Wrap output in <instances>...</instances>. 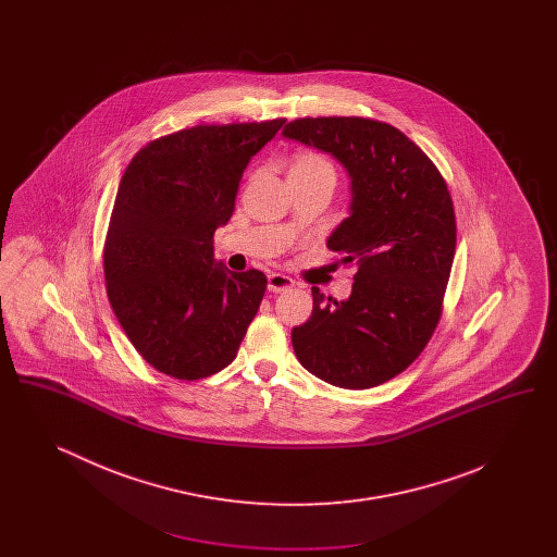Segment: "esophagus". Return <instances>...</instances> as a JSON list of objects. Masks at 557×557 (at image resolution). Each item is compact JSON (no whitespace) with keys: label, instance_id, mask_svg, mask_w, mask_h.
I'll use <instances>...</instances> for the list:
<instances>
[{"label":"esophagus","instance_id":"esophagus-1","mask_svg":"<svg viewBox=\"0 0 557 557\" xmlns=\"http://www.w3.org/2000/svg\"><path fill=\"white\" fill-rule=\"evenodd\" d=\"M292 286H294V280H292L290 275L269 273V277H267V288H269V292L290 290Z\"/></svg>","mask_w":557,"mask_h":557}]
</instances>
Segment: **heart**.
<instances>
[{
    "mask_svg": "<svg viewBox=\"0 0 557 557\" xmlns=\"http://www.w3.org/2000/svg\"><path fill=\"white\" fill-rule=\"evenodd\" d=\"M318 171H325V173H334L336 175L334 164L330 162V159H325L323 154H319V152H298L292 159L290 173H318Z\"/></svg>",
    "mask_w": 557,
    "mask_h": 557,
    "instance_id": "obj_1",
    "label": "heart"
}]
</instances>
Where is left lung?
<instances>
[{
    "mask_svg": "<svg viewBox=\"0 0 557 557\" xmlns=\"http://www.w3.org/2000/svg\"><path fill=\"white\" fill-rule=\"evenodd\" d=\"M284 137L341 160L350 216L327 248L357 265L346 300L313 288V313L292 330L296 359L319 380L363 391L407 370L441 315L457 244L449 187L397 127L363 116H305Z\"/></svg>",
    "mask_w": 557,
    "mask_h": 557,
    "instance_id": "8db88e82",
    "label": "left lung"
}]
</instances>
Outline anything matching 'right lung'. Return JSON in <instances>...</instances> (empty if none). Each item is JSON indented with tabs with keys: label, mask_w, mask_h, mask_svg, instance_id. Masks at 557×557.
Returning a JSON list of instances; mask_svg holds the SVG:
<instances>
[{
	"label": "right lung",
	"mask_w": 557,
	"mask_h": 557,
	"mask_svg": "<svg viewBox=\"0 0 557 557\" xmlns=\"http://www.w3.org/2000/svg\"><path fill=\"white\" fill-rule=\"evenodd\" d=\"M284 123H202L162 135L121 177L104 242L108 300L160 373L202 380L238 355L267 277L216 265L212 236L234 212L248 160Z\"/></svg>",
	"instance_id": "right-lung-1"
}]
</instances>
